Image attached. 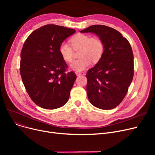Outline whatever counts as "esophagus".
I'll use <instances>...</instances> for the list:
<instances>
[{"instance_id":"esophagus-1","label":"esophagus","mask_w":155,"mask_h":155,"mask_svg":"<svg viewBox=\"0 0 155 155\" xmlns=\"http://www.w3.org/2000/svg\"><path fill=\"white\" fill-rule=\"evenodd\" d=\"M75 74H76L77 76H79V75H82V73H80V72H79V71H76V72H75Z\"/></svg>"}]
</instances>
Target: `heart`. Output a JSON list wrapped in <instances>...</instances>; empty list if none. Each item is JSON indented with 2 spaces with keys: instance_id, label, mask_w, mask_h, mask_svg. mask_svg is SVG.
I'll return each mask as SVG.
<instances>
[{
  "instance_id": "1",
  "label": "heart",
  "mask_w": 155,
  "mask_h": 155,
  "mask_svg": "<svg viewBox=\"0 0 155 155\" xmlns=\"http://www.w3.org/2000/svg\"><path fill=\"white\" fill-rule=\"evenodd\" d=\"M71 45L75 50L80 49L79 52L80 59L71 64V68L80 71L90 66L92 61L98 62L104 54L105 46L102 41L97 37H92L78 33L71 39ZM59 52L62 58L67 62H71L73 58V50L69 43L62 42L59 47Z\"/></svg>"
}]
</instances>
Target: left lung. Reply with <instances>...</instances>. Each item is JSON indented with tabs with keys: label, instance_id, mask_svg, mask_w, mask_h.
I'll list each match as a JSON object with an SVG mask.
<instances>
[{
	"label": "left lung",
	"instance_id": "1",
	"mask_svg": "<svg viewBox=\"0 0 155 155\" xmlns=\"http://www.w3.org/2000/svg\"><path fill=\"white\" fill-rule=\"evenodd\" d=\"M80 32H92L102 41L101 59L87 73V92L94 106L104 110L116 107L123 101L134 75V56L126 38L112 28L92 25Z\"/></svg>",
	"mask_w": 155,
	"mask_h": 155
}]
</instances>
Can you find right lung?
I'll return each mask as SVG.
<instances>
[{"label":"right lung","mask_w":155,"mask_h":155,"mask_svg":"<svg viewBox=\"0 0 155 155\" xmlns=\"http://www.w3.org/2000/svg\"><path fill=\"white\" fill-rule=\"evenodd\" d=\"M75 30L54 24L41 27L28 37L21 53L20 73L31 100L46 109L62 107L69 99L77 78L67 71L59 47Z\"/></svg>","instance_id":"obj_1"}]
</instances>
